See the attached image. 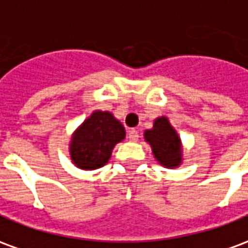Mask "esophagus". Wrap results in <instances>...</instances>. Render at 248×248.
Instances as JSON below:
<instances>
[{
	"mask_svg": "<svg viewBox=\"0 0 248 248\" xmlns=\"http://www.w3.org/2000/svg\"><path fill=\"white\" fill-rule=\"evenodd\" d=\"M138 138H140V134H138V130H135V129L129 130V140H133V142H135V140H138Z\"/></svg>",
	"mask_w": 248,
	"mask_h": 248,
	"instance_id": "obj_1",
	"label": "esophagus"
}]
</instances>
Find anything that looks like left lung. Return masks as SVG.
I'll return each instance as SVG.
<instances>
[{
	"label": "left lung",
	"instance_id": "left-lung-1",
	"mask_svg": "<svg viewBox=\"0 0 248 248\" xmlns=\"http://www.w3.org/2000/svg\"><path fill=\"white\" fill-rule=\"evenodd\" d=\"M146 140L151 145L156 161L166 167H177L181 163V140L175 130L165 117L155 119L154 127L146 130Z\"/></svg>",
	"mask_w": 248,
	"mask_h": 248
}]
</instances>
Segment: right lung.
<instances>
[{
  "label": "right lung",
  "mask_w": 248,
  "mask_h": 248,
  "mask_svg": "<svg viewBox=\"0 0 248 248\" xmlns=\"http://www.w3.org/2000/svg\"><path fill=\"white\" fill-rule=\"evenodd\" d=\"M124 135V127L111 114L94 111L71 138V159L83 170L102 167Z\"/></svg>",
  "instance_id": "add662e5"
}]
</instances>
